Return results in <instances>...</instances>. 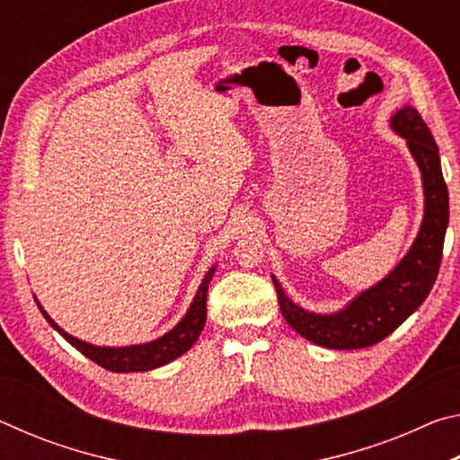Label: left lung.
Instances as JSON below:
<instances>
[{
	"label": "left lung",
	"instance_id": "8db88e82",
	"mask_svg": "<svg viewBox=\"0 0 460 460\" xmlns=\"http://www.w3.org/2000/svg\"><path fill=\"white\" fill-rule=\"evenodd\" d=\"M392 126L406 137L422 170L426 197L422 227L400 266L337 314L306 313L288 300L278 279L271 278L286 323L306 341L326 349H363L384 341L422 305L438 276L448 225V189L440 170L438 146L414 107L400 109Z\"/></svg>",
	"mask_w": 460,
	"mask_h": 460
}]
</instances>
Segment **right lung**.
Returning <instances> with one entry per match:
<instances>
[{"label":"right lung","mask_w":460,"mask_h":460,"mask_svg":"<svg viewBox=\"0 0 460 460\" xmlns=\"http://www.w3.org/2000/svg\"><path fill=\"white\" fill-rule=\"evenodd\" d=\"M213 274H215V268L208 270V274L205 276V279H202V284L199 286V292L194 296L189 313H186L182 321L178 323L172 331L166 332L162 339L146 342V345L121 347V349L89 345V342H83L62 331L60 326L44 313V308L40 305L38 306H40L46 321H49L54 329L62 334V337L71 342L76 351H81L84 357H89L91 361H95L103 369L115 371V373L147 371L154 367H162V365H166L172 359H176V357H181L182 353L189 351V349L194 345V341L199 339L202 326H205V321H207V290Z\"/></svg>","instance_id":"1"}]
</instances>
